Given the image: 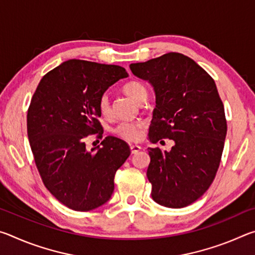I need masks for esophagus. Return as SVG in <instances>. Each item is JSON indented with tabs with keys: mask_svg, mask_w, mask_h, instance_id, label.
<instances>
[{
	"mask_svg": "<svg viewBox=\"0 0 255 255\" xmlns=\"http://www.w3.org/2000/svg\"><path fill=\"white\" fill-rule=\"evenodd\" d=\"M140 146H138V145H133V144H131L130 145V150H131V154H136V153H138L140 150Z\"/></svg>",
	"mask_w": 255,
	"mask_h": 255,
	"instance_id": "esophagus-1",
	"label": "esophagus"
}]
</instances>
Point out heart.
<instances>
[{"label": "heart", "instance_id": "b5f03b06", "mask_svg": "<svg viewBox=\"0 0 255 255\" xmlns=\"http://www.w3.org/2000/svg\"><path fill=\"white\" fill-rule=\"evenodd\" d=\"M123 90L128 97H130L132 100L136 101L137 103L145 102L146 99L148 97L147 89L145 88V85L143 83H140V82L138 81L127 82L126 84H124ZM98 109L103 117H110L111 106L109 96H108L107 93L102 94L100 99H99ZM144 126L145 124L143 122H139V120H136V122H124L120 123L118 126L114 129V132L125 140L136 141L138 139H140Z\"/></svg>", "mask_w": 255, "mask_h": 255}]
</instances>
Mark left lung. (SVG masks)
<instances>
[{
  "label": "left lung",
  "mask_w": 255,
  "mask_h": 255,
  "mask_svg": "<svg viewBox=\"0 0 255 255\" xmlns=\"http://www.w3.org/2000/svg\"><path fill=\"white\" fill-rule=\"evenodd\" d=\"M129 67L154 86L149 140L175 143L170 152L148 148L152 198L169 208H183L208 190L221 164L227 132L222 99L213 77L183 54L167 53Z\"/></svg>",
  "instance_id": "obj_1"
}]
</instances>
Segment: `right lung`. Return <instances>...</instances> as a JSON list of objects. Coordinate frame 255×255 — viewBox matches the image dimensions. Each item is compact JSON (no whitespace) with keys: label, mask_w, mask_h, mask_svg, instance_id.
<instances>
[{"label":"right lung","mask_w":255,"mask_h":255,"mask_svg":"<svg viewBox=\"0 0 255 255\" xmlns=\"http://www.w3.org/2000/svg\"><path fill=\"white\" fill-rule=\"evenodd\" d=\"M128 73L118 65L71 59L44 75L30 102L27 130L42 182L56 199L89 211L110 199L115 174L130 155L129 146L108 136L88 152L85 138H102L98 101Z\"/></svg>","instance_id":"1"}]
</instances>
